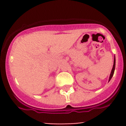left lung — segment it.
I'll return each mask as SVG.
<instances>
[{"instance_id":"1","label":"left lung","mask_w":126,"mask_h":126,"mask_svg":"<svg viewBox=\"0 0 126 126\" xmlns=\"http://www.w3.org/2000/svg\"><path fill=\"white\" fill-rule=\"evenodd\" d=\"M115 57H114V64H113V67H112V70H111L110 76V78H109V81L111 80V79L112 78V76H113L114 73V70H115Z\"/></svg>"}]
</instances>
